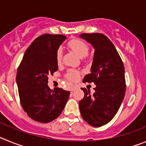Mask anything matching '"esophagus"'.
<instances>
[{"mask_svg": "<svg viewBox=\"0 0 146 146\" xmlns=\"http://www.w3.org/2000/svg\"><path fill=\"white\" fill-rule=\"evenodd\" d=\"M76 89H77V87L76 86H73L72 88H70V91H74L76 90Z\"/></svg>", "mask_w": 146, "mask_h": 146, "instance_id": "esophagus-1", "label": "esophagus"}]
</instances>
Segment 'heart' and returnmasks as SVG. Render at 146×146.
Masks as SVG:
<instances>
[{
    "instance_id": "b5f03b06",
    "label": "heart",
    "mask_w": 146,
    "mask_h": 146,
    "mask_svg": "<svg viewBox=\"0 0 146 146\" xmlns=\"http://www.w3.org/2000/svg\"><path fill=\"white\" fill-rule=\"evenodd\" d=\"M69 47L72 49L74 52H75L80 57L84 58L87 56L88 54L89 47L88 45L82 40L78 39V38H74V39L71 40L68 44ZM56 61L58 64H61L62 58H63V50L62 48H58L56 52ZM79 72L74 69H71L67 72L66 77L67 80L69 81H76L79 78Z\"/></svg>"
}]
</instances>
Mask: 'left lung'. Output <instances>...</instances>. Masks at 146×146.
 <instances>
[{"mask_svg":"<svg viewBox=\"0 0 146 146\" xmlns=\"http://www.w3.org/2000/svg\"><path fill=\"white\" fill-rule=\"evenodd\" d=\"M94 47V55L91 73L83 82H94L95 92L85 88L84 98L79 102L82 118L91 126L99 127L111 121L123 102L126 92L124 66L112 42L102 33H82Z\"/></svg>","mask_w":146,"mask_h":146,"instance_id":"obj_1","label":"left lung"}]
</instances>
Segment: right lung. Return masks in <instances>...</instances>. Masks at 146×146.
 <instances>
[{
  "label": "right lung",
  "instance_id": "1",
  "mask_svg": "<svg viewBox=\"0 0 146 146\" xmlns=\"http://www.w3.org/2000/svg\"><path fill=\"white\" fill-rule=\"evenodd\" d=\"M66 37L43 34L25 51L17 73L20 103L28 116L40 123H48L60 115L69 91L48 85V75L58 70L56 52Z\"/></svg>",
  "mask_w": 146,
  "mask_h": 146
}]
</instances>
